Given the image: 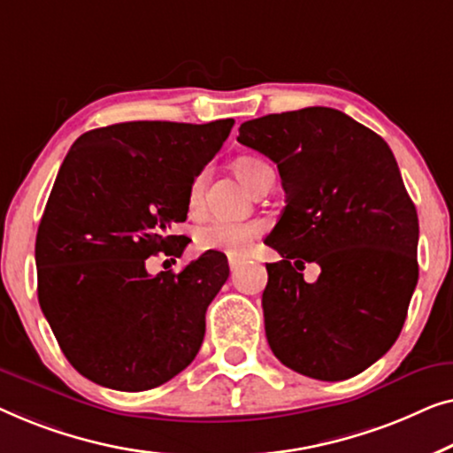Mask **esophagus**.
Wrapping results in <instances>:
<instances>
[{
  "mask_svg": "<svg viewBox=\"0 0 453 453\" xmlns=\"http://www.w3.org/2000/svg\"><path fill=\"white\" fill-rule=\"evenodd\" d=\"M227 263H229V269H232V273H234V271H235V269H238V266H240V263H242V258H234V257H232V258H229V260H227Z\"/></svg>",
  "mask_w": 453,
  "mask_h": 453,
  "instance_id": "1",
  "label": "esophagus"
}]
</instances>
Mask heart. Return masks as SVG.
Returning <instances> with one entry per match:
<instances>
[{
    "label": "heart",
    "instance_id": "b5f03b06",
    "mask_svg": "<svg viewBox=\"0 0 453 453\" xmlns=\"http://www.w3.org/2000/svg\"><path fill=\"white\" fill-rule=\"evenodd\" d=\"M257 157L244 156L234 162V172L248 188L252 187L254 178L265 168ZM203 203V176H196L188 193L190 211H196ZM263 232L258 221H213L196 232V248L203 252H221L227 257H242L250 246V242Z\"/></svg>",
    "mask_w": 453,
    "mask_h": 453
}]
</instances>
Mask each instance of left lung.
<instances>
[{"mask_svg":"<svg viewBox=\"0 0 453 453\" xmlns=\"http://www.w3.org/2000/svg\"><path fill=\"white\" fill-rule=\"evenodd\" d=\"M238 142L271 157L288 195L265 242V333L283 365L314 380L361 373L390 351L417 288L418 218L392 150L326 106L246 120ZM321 275L303 281V265Z\"/></svg>","mask_w":453,"mask_h":453,"instance_id":"1","label":"left lung"}]
</instances>
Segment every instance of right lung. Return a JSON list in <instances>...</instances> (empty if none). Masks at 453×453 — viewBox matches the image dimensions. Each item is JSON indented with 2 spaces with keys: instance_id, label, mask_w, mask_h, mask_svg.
Listing matches in <instances>:
<instances>
[{
  "instance_id": "obj_1",
  "label": "right lung",
  "mask_w": 453,
  "mask_h": 453,
  "mask_svg": "<svg viewBox=\"0 0 453 453\" xmlns=\"http://www.w3.org/2000/svg\"><path fill=\"white\" fill-rule=\"evenodd\" d=\"M232 127L131 120L84 133L63 160L36 234L38 303L94 384L151 390L199 353L207 305L229 277L226 254L156 277L145 263L187 248L172 226L187 219L195 176Z\"/></svg>"
}]
</instances>
